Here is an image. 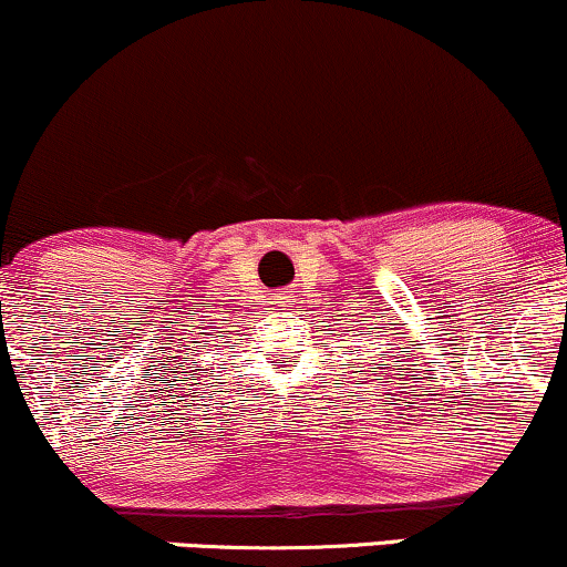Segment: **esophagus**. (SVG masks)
Returning <instances> with one entry per match:
<instances>
[{
  "instance_id": "34e87169",
  "label": "esophagus",
  "mask_w": 567,
  "mask_h": 567,
  "mask_svg": "<svg viewBox=\"0 0 567 567\" xmlns=\"http://www.w3.org/2000/svg\"><path fill=\"white\" fill-rule=\"evenodd\" d=\"M277 303H279V306H285V303H288V301H285V298H282V296H279V298H277Z\"/></svg>"
}]
</instances>
